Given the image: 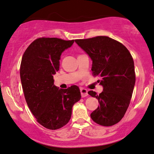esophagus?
I'll return each instance as SVG.
<instances>
[{
  "instance_id": "34e87169",
  "label": "esophagus",
  "mask_w": 154,
  "mask_h": 154,
  "mask_svg": "<svg viewBox=\"0 0 154 154\" xmlns=\"http://www.w3.org/2000/svg\"><path fill=\"white\" fill-rule=\"evenodd\" d=\"M80 92H81V95H82V97H86V96L88 95V90L85 88H81L80 89Z\"/></svg>"
}]
</instances>
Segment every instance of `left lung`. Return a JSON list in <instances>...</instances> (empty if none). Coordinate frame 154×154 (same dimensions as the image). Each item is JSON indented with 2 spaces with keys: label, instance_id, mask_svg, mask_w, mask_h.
Listing matches in <instances>:
<instances>
[{
  "label": "left lung",
  "instance_id": "8db88e82",
  "mask_svg": "<svg viewBox=\"0 0 154 154\" xmlns=\"http://www.w3.org/2000/svg\"><path fill=\"white\" fill-rule=\"evenodd\" d=\"M75 42L92 61V72L101 78L103 91L100 95L89 91L100 105L90 114L96 123L111 126L118 123L130 104L136 82L134 62L125 46L108 36H96Z\"/></svg>",
  "mask_w": 154,
  "mask_h": 154
}]
</instances>
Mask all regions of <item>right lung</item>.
<instances>
[{
    "instance_id": "right-lung-1",
    "label": "right lung",
    "mask_w": 154,
    "mask_h": 154,
    "mask_svg": "<svg viewBox=\"0 0 154 154\" xmlns=\"http://www.w3.org/2000/svg\"><path fill=\"white\" fill-rule=\"evenodd\" d=\"M74 40L39 38L24 52L20 77L26 101L37 122L46 128L57 130L67 124L75 103L81 99L77 85L59 89L53 75L59 69V60L64 50Z\"/></svg>"
}]
</instances>
